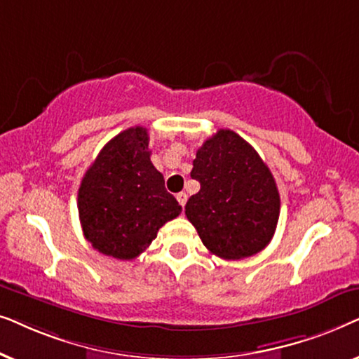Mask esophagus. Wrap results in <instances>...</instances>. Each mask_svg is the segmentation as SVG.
Listing matches in <instances>:
<instances>
[{
    "label": "esophagus",
    "instance_id": "1",
    "mask_svg": "<svg viewBox=\"0 0 359 359\" xmlns=\"http://www.w3.org/2000/svg\"><path fill=\"white\" fill-rule=\"evenodd\" d=\"M176 199H178V203L184 208L186 201H188V194H186V193H178V194H176Z\"/></svg>",
    "mask_w": 359,
    "mask_h": 359
}]
</instances>
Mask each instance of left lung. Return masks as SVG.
<instances>
[{"mask_svg":"<svg viewBox=\"0 0 359 359\" xmlns=\"http://www.w3.org/2000/svg\"><path fill=\"white\" fill-rule=\"evenodd\" d=\"M191 178L201 189L184 212L210 253L242 259L271 242L281 208L278 186L247 140L233 130H217L196 154Z\"/></svg>","mask_w":359,"mask_h":359,"instance_id":"left-lung-1","label":"left lung"}]
</instances>
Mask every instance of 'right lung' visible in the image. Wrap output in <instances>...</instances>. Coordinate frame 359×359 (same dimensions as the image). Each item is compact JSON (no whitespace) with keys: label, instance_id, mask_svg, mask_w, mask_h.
<instances>
[{"label":"right lung","instance_id":"add662e5","mask_svg":"<svg viewBox=\"0 0 359 359\" xmlns=\"http://www.w3.org/2000/svg\"><path fill=\"white\" fill-rule=\"evenodd\" d=\"M150 155L149 132L130 127L102 147L83 176L78 189L83 235L102 255L137 258L158 229L181 214Z\"/></svg>","mask_w":359,"mask_h":359}]
</instances>
